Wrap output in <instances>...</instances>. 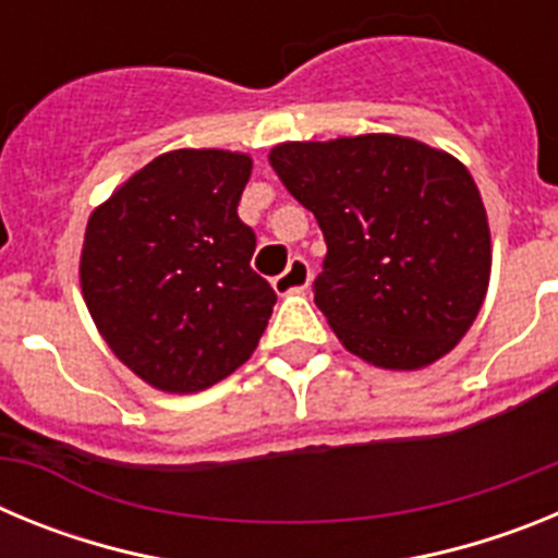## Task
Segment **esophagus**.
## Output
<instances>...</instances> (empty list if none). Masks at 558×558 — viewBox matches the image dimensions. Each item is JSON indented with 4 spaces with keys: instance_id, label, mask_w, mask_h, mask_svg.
<instances>
[{
    "instance_id": "34e87169",
    "label": "esophagus",
    "mask_w": 558,
    "mask_h": 558,
    "mask_svg": "<svg viewBox=\"0 0 558 558\" xmlns=\"http://www.w3.org/2000/svg\"><path fill=\"white\" fill-rule=\"evenodd\" d=\"M310 288V265L307 259L302 256H293L282 276H276L274 279V290L279 295L288 293H302V290Z\"/></svg>"
}]
</instances>
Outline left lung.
<instances>
[{"instance_id": "1", "label": "left lung", "mask_w": 558, "mask_h": 558, "mask_svg": "<svg viewBox=\"0 0 558 558\" xmlns=\"http://www.w3.org/2000/svg\"><path fill=\"white\" fill-rule=\"evenodd\" d=\"M268 161L324 231L315 304L340 343L388 372L452 352L492 276L489 218L470 170L397 133L282 142Z\"/></svg>"}]
</instances>
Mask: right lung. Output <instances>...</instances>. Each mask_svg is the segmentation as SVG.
I'll return each instance as SVG.
<instances>
[{
  "label": "right lung",
  "mask_w": 558,
  "mask_h": 558,
  "mask_svg": "<svg viewBox=\"0 0 558 558\" xmlns=\"http://www.w3.org/2000/svg\"><path fill=\"white\" fill-rule=\"evenodd\" d=\"M248 153H161L86 223L81 290L97 332L165 393L215 386L254 354L276 293L251 270L256 236L236 218Z\"/></svg>",
  "instance_id": "add662e5"
}]
</instances>
